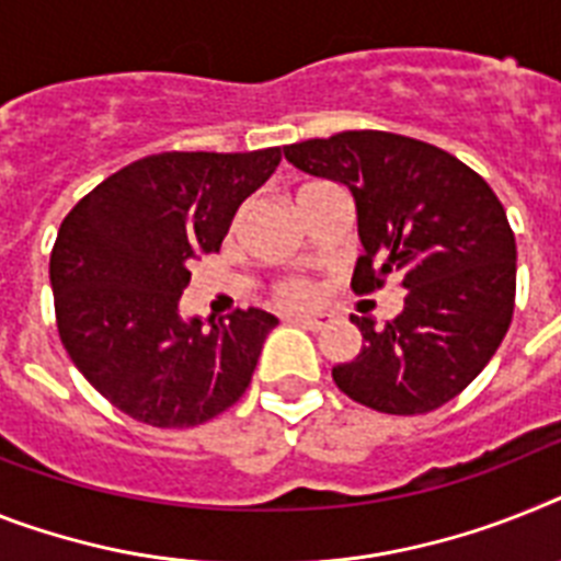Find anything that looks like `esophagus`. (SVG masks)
Returning a JSON list of instances; mask_svg holds the SVG:
<instances>
[{
	"label": "esophagus",
	"mask_w": 561,
	"mask_h": 561,
	"mask_svg": "<svg viewBox=\"0 0 561 561\" xmlns=\"http://www.w3.org/2000/svg\"><path fill=\"white\" fill-rule=\"evenodd\" d=\"M294 322L308 328V331H322V328L331 324V317L328 313H299V317H294Z\"/></svg>",
	"instance_id": "1"
}]
</instances>
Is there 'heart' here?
<instances>
[{"mask_svg": "<svg viewBox=\"0 0 561 561\" xmlns=\"http://www.w3.org/2000/svg\"><path fill=\"white\" fill-rule=\"evenodd\" d=\"M308 187H313V185H308ZM310 296H313V290H310L308 282H302V279H285L276 285V302H282V305H305Z\"/></svg>", "mask_w": 561, "mask_h": 561, "instance_id": "1", "label": "heart"}]
</instances>
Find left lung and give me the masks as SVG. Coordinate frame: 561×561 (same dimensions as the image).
<instances>
[{"instance_id":"obj_1","label":"left lung","mask_w":561,"mask_h":561,"mask_svg":"<svg viewBox=\"0 0 561 561\" xmlns=\"http://www.w3.org/2000/svg\"><path fill=\"white\" fill-rule=\"evenodd\" d=\"M294 168L339 182L356 202L362 253L353 290L402 279L404 308L370 317L356 359L333 368L353 402L413 416L462 393L502 345L516 296V239L491 185L436 145L385 130H345L285 148Z\"/></svg>"}]
</instances>
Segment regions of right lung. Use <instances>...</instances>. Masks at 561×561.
I'll return each instance as SVG.
<instances>
[{
	"label": "right lung",
	"mask_w": 561,
	"mask_h": 561,
	"mask_svg": "<svg viewBox=\"0 0 561 561\" xmlns=\"http://www.w3.org/2000/svg\"><path fill=\"white\" fill-rule=\"evenodd\" d=\"M279 148L157 153L93 187L65 216L54 253L56 328L79 374L122 413L193 427L228 411L256 370L267 310L228 322L179 310L199 253L219 251L239 205L267 182Z\"/></svg>",
	"instance_id": "obj_1"
}]
</instances>
